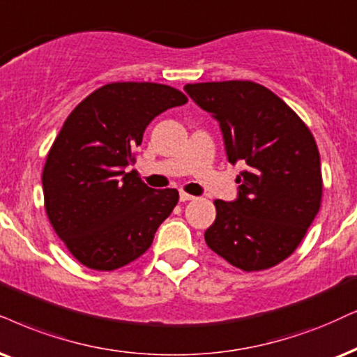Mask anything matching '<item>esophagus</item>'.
<instances>
[{"label": "esophagus", "mask_w": 357, "mask_h": 357, "mask_svg": "<svg viewBox=\"0 0 357 357\" xmlns=\"http://www.w3.org/2000/svg\"><path fill=\"white\" fill-rule=\"evenodd\" d=\"M194 199V196H191V194H188V192H179V201L181 202H188V201H192Z\"/></svg>", "instance_id": "esophagus-1"}]
</instances>
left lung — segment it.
I'll use <instances>...</instances> for the list:
<instances>
[{
	"label": "left lung",
	"instance_id": "left-lung-1",
	"mask_svg": "<svg viewBox=\"0 0 357 357\" xmlns=\"http://www.w3.org/2000/svg\"><path fill=\"white\" fill-rule=\"evenodd\" d=\"M184 90L218 120L229 163L247 165L236 179V199L214 201L207 247L245 272L273 267L300 245L321 204L313 135L282 98L250 80L188 84Z\"/></svg>",
	"mask_w": 357,
	"mask_h": 357
}]
</instances>
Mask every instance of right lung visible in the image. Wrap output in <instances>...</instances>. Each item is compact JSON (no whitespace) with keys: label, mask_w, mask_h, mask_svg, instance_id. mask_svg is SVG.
<instances>
[{"label":"right lung","mask_w":357,"mask_h":357,"mask_svg":"<svg viewBox=\"0 0 357 357\" xmlns=\"http://www.w3.org/2000/svg\"><path fill=\"white\" fill-rule=\"evenodd\" d=\"M188 98L169 85L115 82L72 110L43 171L47 218L85 267L115 270L150 249L178 204L176 189H153L128 166L151 120Z\"/></svg>","instance_id":"right-lung-1"}]
</instances>
